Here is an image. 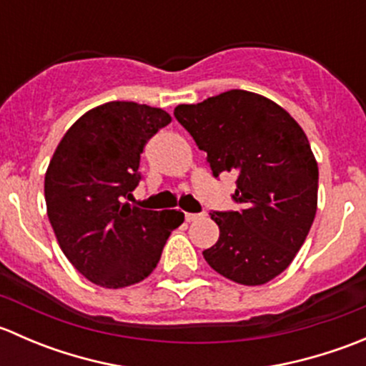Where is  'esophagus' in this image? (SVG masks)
<instances>
[{
	"mask_svg": "<svg viewBox=\"0 0 366 366\" xmlns=\"http://www.w3.org/2000/svg\"><path fill=\"white\" fill-rule=\"evenodd\" d=\"M204 216V212H186V221L187 223H191V221H197V219H200V217Z\"/></svg>",
	"mask_w": 366,
	"mask_h": 366,
	"instance_id": "obj_1",
	"label": "esophagus"
}]
</instances>
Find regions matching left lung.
Returning <instances> with one entry per match:
<instances>
[{
    "instance_id": "left-lung-1",
    "label": "left lung",
    "mask_w": 366,
    "mask_h": 366,
    "mask_svg": "<svg viewBox=\"0 0 366 366\" xmlns=\"http://www.w3.org/2000/svg\"><path fill=\"white\" fill-rule=\"evenodd\" d=\"M175 118L207 152L212 175L234 172L239 210H212L219 239L207 264L241 285H264L301 249L317 212L319 168L306 134L276 102L230 90L198 104L177 106Z\"/></svg>"
}]
</instances>
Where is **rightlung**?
<instances>
[{
    "instance_id": "add662e5",
    "label": "right lung",
    "mask_w": 366,
    "mask_h": 366,
    "mask_svg": "<svg viewBox=\"0 0 366 366\" xmlns=\"http://www.w3.org/2000/svg\"><path fill=\"white\" fill-rule=\"evenodd\" d=\"M169 122L159 108L106 102L84 113L54 150L44 182L47 216L61 252L95 285L145 280L184 221L180 210L127 204L142 180L143 147Z\"/></svg>"
}]
</instances>
